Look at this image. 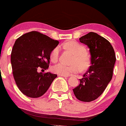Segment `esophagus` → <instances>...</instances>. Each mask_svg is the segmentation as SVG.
<instances>
[{"mask_svg":"<svg viewBox=\"0 0 126 126\" xmlns=\"http://www.w3.org/2000/svg\"><path fill=\"white\" fill-rule=\"evenodd\" d=\"M59 76H62V77H68L69 76H66V75H63V74H59Z\"/></svg>","mask_w":126,"mask_h":126,"instance_id":"esophagus-1","label":"esophagus"}]
</instances>
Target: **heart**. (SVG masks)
<instances>
[{"mask_svg": "<svg viewBox=\"0 0 126 126\" xmlns=\"http://www.w3.org/2000/svg\"><path fill=\"white\" fill-rule=\"evenodd\" d=\"M63 47L70 50L75 53L73 59V64L67 65L62 62L58 63L52 67L53 73L68 76L72 73H78L81 70H86L88 68L90 64V57L86 52L83 45L75 41H69L62 45ZM61 53L59 47H55L50 53V59L52 62H57L59 60Z\"/></svg>", "mask_w": 126, "mask_h": 126, "instance_id": "1", "label": "heart"}]
</instances>
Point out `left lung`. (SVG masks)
Masks as SVG:
<instances>
[{
  "instance_id": "8db88e82",
  "label": "left lung",
  "mask_w": 126,
  "mask_h": 126,
  "mask_svg": "<svg viewBox=\"0 0 126 126\" xmlns=\"http://www.w3.org/2000/svg\"><path fill=\"white\" fill-rule=\"evenodd\" d=\"M79 41L90 48L91 65L73 90L79 100L90 102L100 96L112 79L116 57L110 43L97 33L90 32Z\"/></svg>"
}]
</instances>
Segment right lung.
Returning <instances> with one entry per match:
<instances>
[{"label":"right lung","instance_id":"1","mask_svg":"<svg viewBox=\"0 0 126 126\" xmlns=\"http://www.w3.org/2000/svg\"><path fill=\"white\" fill-rule=\"evenodd\" d=\"M59 41L36 31L29 32L16 40L11 52V61L15 82L26 96L38 98L49 88L57 74L38 73L48 69L50 53Z\"/></svg>","mask_w":126,"mask_h":126}]
</instances>
